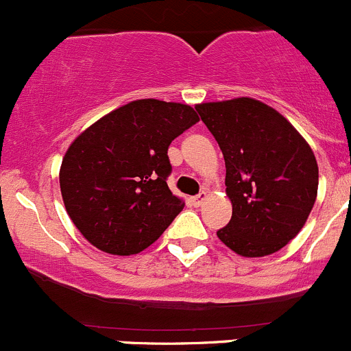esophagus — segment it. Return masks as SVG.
<instances>
[{
  "instance_id": "obj_1",
  "label": "esophagus",
  "mask_w": 351,
  "mask_h": 351,
  "mask_svg": "<svg viewBox=\"0 0 351 351\" xmlns=\"http://www.w3.org/2000/svg\"><path fill=\"white\" fill-rule=\"evenodd\" d=\"M206 197H208V194H206L204 191H202V193H199V194H197V196L193 197V204L194 206H201L202 202L206 201Z\"/></svg>"
}]
</instances>
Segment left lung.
<instances>
[{
    "mask_svg": "<svg viewBox=\"0 0 351 351\" xmlns=\"http://www.w3.org/2000/svg\"><path fill=\"white\" fill-rule=\"evenodd\" d=\"M226 165L233 215L219 240L241 256L276 254L301 231L317 194V164L298 130L274 108L237 97L197 104Z\"/></svg>",
    "mask_w": 351,
    "mask_h": 351,
    "instance_id": "left-lung-1",
    "label": "left lung"
}]
</instances>
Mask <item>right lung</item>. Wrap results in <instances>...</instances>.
<instances>
[{"instance_id":"obj_1","label":"right lung","mask_w":351,"mask_h":351,"mask_svg":"<svg viewBox=\"0 0 351 351\" xmlns=\"http://www.w3.org/2000/svg\"><path fill=\"white\" fill-rule=\"evenodd\" d=\"M197 121L187 104L138 99L71 143L60 165V193L89 243L106 254L135 255L167 230L184 208L167 186V150Z\"/></svg>"}]
</instances>
